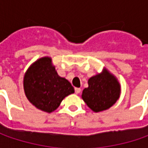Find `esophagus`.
Instances as JSON below:
<instances>
[{"instance_id": "esophagus-1", "label": "esophagus", "mask_w": 148, "mask_h": 148, "mask_svg": "<svg viewBox=\"0 0 148 148\" xmlns=\"http://www.w3.org/2000/svg\"><path fill=\"white\" fill-rule=\"evenodd\" d=\"M80 91H81V89H80V88H75V92H76V94L80 93Z\"/></svg>"}]
</instances>
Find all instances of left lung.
I'll use <instances>...</instances> for the list:
<instances>
[{"label":"left lung","instance_id":"obj_1","mask_svg":"<svg viewBox=\"0 0 148 148\" xmlns=\"http://www.w3.org/2000/svg\"><path fill=\"white\" fill-rule=\"evenodd\" d=\"M88 87L82 92V99L96 113L106 110L119 100L121 86L113 74L104 68L101 73L92 76L88 81Z\"/></svg>","mask_w":148,"mask_h":148}]
</instances>
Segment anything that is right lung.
I'll return each mask as SVG.
<instances>
[{"mask_svg":"<svg viewBox=\"0 0 148 148\" xmlns=\"http://www.w3.org/2000/svg\"><path fill=\"white\" fill-rule=\"evenodd\" d=\"M25 94L30 103L40 110L51 113L60 106L74 88L58 75L51 58L42 57L29 66L23 80Z\"/></svg>","mask_w":148,"mask_h":148,"instance_id":"right-lung-1","label":"right lung"}]
</instances>
